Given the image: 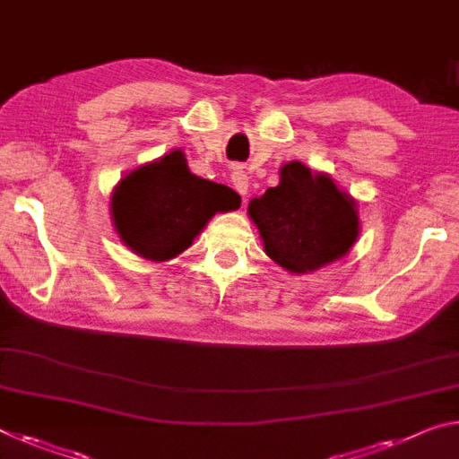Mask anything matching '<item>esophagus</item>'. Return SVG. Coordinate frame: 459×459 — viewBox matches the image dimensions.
Segmentation results:
<instances>
[{"label": "esophagus", "mask_w": 459, "mask_h": 459, "mask_svg": "<svg viewBox=\"0 0 459 459\" xmlns=\"http://www.w3.org/2000/svg\"><path fill=\"white\" fill-rule=\"evenodd\" d=\"M230 181H232V187L235 190L245 195L247 192H249V178H247V173L243 171V167H235L230 173Z\"/></svg>", "instance_id": "1"}]
</instances>
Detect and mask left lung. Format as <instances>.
I'll list each match as a JSON object with an SVG mask.
<instances>
[{"instance_id": "8db88e82", "label": "left lung", "mask_w": 459, "mask_h": 459, "mask_svg": "<svg viewBox=\"0 0 459 459\" xmlns=\"http://www.w3.org/2000/svg\"><path fill=\"white\" fill-rule=\"evenodd\" d=\"M249 216L267 255L294 273L343 257L359 229L355 202L329 176L312 173L300 161L281 167L280 186L251 200Z\"/></svg>"}]
</instances>
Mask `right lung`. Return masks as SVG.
Returning <instances> with one entry per match:
<instances>
[{
    "instance_id": "1",
    "label": "right lung",
    "mask_w": 459,
    "mask_h": 459,
    "mask_svg": "<svg viewBox=\"0 0 459 459\" xmlns=\"http://www.w3.org/2000/svg\"><path fill=\"white\" fill-rule=\"evenodd\" d=\"M241 206L235 190L187 169L181 151L149 163L120 181L112 218L122 241L144 259L167 261L192 245L216 212Z\"/></svg>"
}]
</instances>
